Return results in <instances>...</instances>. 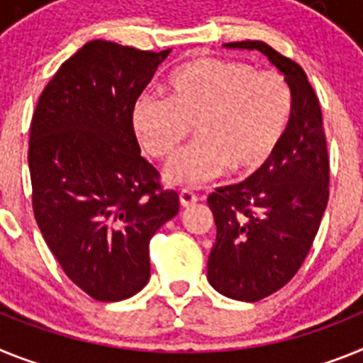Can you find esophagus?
Masks as SVG:
<instances>
[{"instance_id":"esophagus-1","label":"esophagus","mask_w":363,"mask_h":363,"mask_svg":"<svg viewBox=\"0 0 363 363\" xmlns=\"http://www.w3.org/2000/svg\"><path fill=\"white\" fill-rule=\"evenodd\" d=\"M179 201H181L182 208H188L197 203V195L191 194L190 190H181L179 191Z\"/></svg>"}]
</instances>
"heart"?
<instances>
[{
	"label": "heart",
	"instance_id": "1",
	"mask_svg": "<svg viewBox=\"0 0 363 363\" xmlns=\"http://www.w3.org/2000/svg\"><path fill=\"white\" fill-rule=\"evenodd\" d=\"M292 109V89L279 72L199 58L169 74L166 96L157 91L137 94L129 124L155 159L172 157L194 124L199 138L169 160L164 181L199 186L228 169L248 175L261 168L285 137Z\"/></svg>",
	"mask_w": 363,
	"mask_h": 363
}]
</instances>
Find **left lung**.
I'll list each match as a JSON object with an SVG mask.
<instances>
[{
  "label": "left lung",
  "mask_w": 363,
  "mask_h": 363,
  "mask_svg": "<svg viewBox=\"0 0 363 363\" xmlns=\"http://www.w3.org/2000/svg\"><path fill=\"white\" fill-rule=\"evenodd\" d=\"M225 47L263 52L294 96L274 155L248 179L208 197L217 228L208 281L226 298L259 301L291 281L311 250L329 201V155L320 102L303 69L264 42Z\"/></svg>",
  "instance_id": "left-lung-1"
}]
</instances>
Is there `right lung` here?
I'll return each instance as SVG.
<instances>
[{
  "instance_id": "right-lung-1",
  "label": "right lung",
  "mask_w": 363,
  "mask_h": 363,
  "mask_svg": "<svg viewBox=\"0 0 363 363\" xmlns=\"http://www.w3.org/2000/svg\"><path fill=\"white\" fill-rule=\"evenodd\" d=\"M172 49L151 52L93 40L60 65L30 124L33 208L67 277L99 301H121L150 281V241L177 216L129 124Z\"/></svg>"
}]
</instances>
